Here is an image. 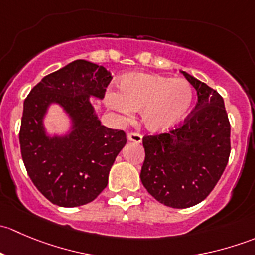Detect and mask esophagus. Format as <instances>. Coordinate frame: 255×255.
<instances>
[{"label":"esophagus","mask_w":255,"mask_h":255,"mask_svg":"<svg viewBox=\"0 0 255 255\" xmlns=\"http://www.w3.org/2000/svg\"><path fill=\"white\" fill-rule=\"evenodd\" d=\"M127 138L128 140H130V142H134V143H140L142 142V134H139V133H128L127 134Z\"/></svg>","instance_id":"esophagus-1"}]
</instances>
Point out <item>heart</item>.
I'll return each instance as SVG.
<instances>
[{
  "mask_svg": "<svg viewBox=\"0 0 255 255\" xmlns=\"http://www.w3.org/2000/svg\"><path fill=\"white\" fill-rule=\"evenodd\" d=\"M194 92L184 79L158 74H130L118 86L110 104L118 111L140 112L143 125L151 132H163L179 125L191 111Z\"/></svg>",
  "mask_w": 255,
  "mask_h": 255,
  "instance_id": "heart-1",
  "label": "heart"
}]
</instances>
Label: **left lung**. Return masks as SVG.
Returning <instances> with one entry per match:
<instances>
[{
    "label": "left lung",
    "mask_w": 255,
    "mask_h": 255,
    "mask_svg": "<svg viewBox=\"0 0 255 255\" xmlns=\"http://www.w3.org/2000/svg\"><path fill=\"white\" fill-rule=\"evenodd\" d=\"M197 92L191 113L166 133L145 135L140 180L160 204L187 208L204 201L222 176L231 153V125L222 96L181 71Z\"/></svg>",
    "instance_id": "left-lung-1"
}]
</instances>
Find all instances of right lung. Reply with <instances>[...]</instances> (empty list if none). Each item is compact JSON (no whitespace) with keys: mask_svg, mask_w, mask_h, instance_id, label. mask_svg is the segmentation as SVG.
<instances>
[{"mask_svg":"<svg viewBox=\"0 0 255 255\" xmlns=\"http://www.w3.org/2000/svg\"><path fill=\"white\" fill-rule=\"evenodd\" d=\"M110 70L75 60L42 79L24 100L19 143L33 184L54 205L78 207L94 201L107 186L109 174L127 143L123 130L101 125L90 96L104 99ZM58 103L72 120L65 136L46 134L42 120Z\"/></svg>","mask_w":255,"mask_h":255,"instance_id":"1","label":"right lung"}]
</instances>
